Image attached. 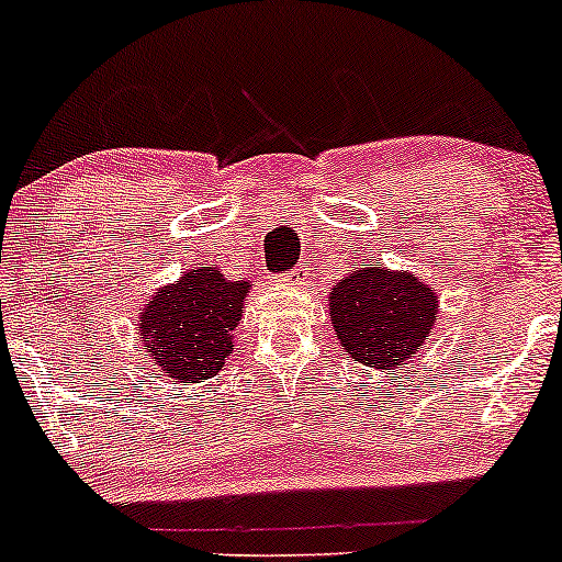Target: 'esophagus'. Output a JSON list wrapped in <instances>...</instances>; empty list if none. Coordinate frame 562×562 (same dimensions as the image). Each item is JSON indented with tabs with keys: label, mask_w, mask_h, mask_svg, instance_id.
Here are the masks:
<instances>
[{
	"label": "esophagus",
	"mask_w": 562,
	"mask_h": 562,
	"mask_svg": "<svg viewBox=\"0 0 562 562\" xmlns=\"http://www.w3.org/2000/svg\"><path fill=\"white\" fill-rule=\"evenodd\" d=\"M304 280H307V269H304V266H296V269L288 271L285 277H277L274 282H282V285H304Z\"/></svg>",
	"instance_id": "34e87169"
}]
</instances>
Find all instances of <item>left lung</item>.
I'll return each mask as SVG.
<instances>
[{
    "instance_id": "1",
    "label": "left lung",
    "mask_w": 562,
    "mask_h": 562,
    "mask_svg": "<svg viewBox=\"0 0 562 562\" xmlns=\"http://www.w3.org/2000/svg\"><path fill=\"white\" fill-rule=\"evenodd\" d=\"M328 315L350 359L394 370L429 337L438 321V296L407 271L367 263L331 288Z\"/></svg>"
}]
</instances>
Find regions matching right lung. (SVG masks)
<instances>
[{
    "instance_id": "add662e5",
    "label": "right lung",
    "mask_w": 562,
    "mask_h": 562,
    "mask_svg": "<svg viewBox=\"0 0 562 562\" xmlns=\"http://www.w3.org/2000/svg\"><path fill=\"white\" fill-rule=\"evenodd\" d=\"M247 293V280H228L217 266L184 271L140 313L138 334L146 353L176 383L209 381L234 350Z\"/></svg>"
}]
</instances>
